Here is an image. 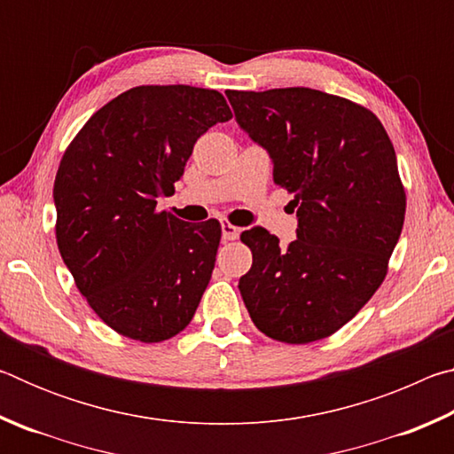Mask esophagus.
Returning <instances> with one entry per match:
<instances>
[{
    "mask_svg": "<svg viewBox=\"0 0 454 454\" xmlns=\"http://www.w3.org/2000/svg\"><path fill=\"white\" fill-rule=\"evenodd\" d=\"M240 232L242 230L238 226L230 224V222H222V238H224V240H236Z\"/></svg>",
    "mask_w": 454,
    "mask_h": 454,
    "instance_id": "esophagus-1",
    "label": "esophagus"
}]
</instances>
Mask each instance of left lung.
<instances>
[{"mask_svg":"<svg viewBox=\"0 0 454 454\" xmlns=\"http://www.w3.org/2000/svg\"><path fill=\"white\" fill-rule=\"evenodd\" d=\"M226 96L240 128L270 153L274 184L294 194L296 240L242 232L252 268L238 288L260 333L309 344L340 330L388 272L404 224L396 153L364 106L310 88Z\"/></svg>","mask_w":454,"mask_h":454,"instance_id":"obj_1","label":"left lung"}]
</instances>
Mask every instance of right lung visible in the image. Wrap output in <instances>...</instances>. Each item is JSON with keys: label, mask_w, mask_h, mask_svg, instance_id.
Returning a JSON list of instances; mask_svg holds the SVG:
<instances>
[{"label": "right lung", "mask_w": 454, "mask_h": 454, "mask_svg": "<svg viewBox=\"0 0 454 454\" xmlns=\"http://www.w3.org/2000/svg\"><path fill=\"white\" fill-rule=\"evenodd\" d=\"M232 112L216 90L137 86L91 116L61 158L53 202L59 254L118 334L162 342L190 325L212 278L222 228L158 210L194 144Z\"/></svg>", "instance_id": "1"}]
</instances>
